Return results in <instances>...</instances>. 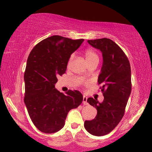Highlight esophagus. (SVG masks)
<instances>
[{
  "label": "esophagus",
  "instance_id": "1",
  "mask_svg": "<svg viewBox=\"0 0 152 152\" xmlns=\"http://www.w3.org/2000/svg\"><path fill=\"white\" fill-rule=\"evenodd\" d=\"M87 99H88V97H87L86 96H85V95L83 96V104H84V105L88 104V102H87Z\"/></svg>",
  "mask_w": 152,
  "mask_h": 152
}]
</instances>
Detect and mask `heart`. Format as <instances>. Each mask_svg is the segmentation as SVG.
<instances>
[{
    "instance_id": "b5f03b06",
    "label": "heart",
    "mask_w": 152,
    "mask_h": 152,
    "mask_svg": "<svg viewBox=\"0 0 152 152\" xmlns=\"http://www.w3.org/2000/svg\"><path fill=\"white\" fill-rule=\"evenodd\" d=\"M84 55L85 59H86V61L88 62V63H90V62L93 61V60L98 59V56H97V53H95L93 49H90V48L86 49V50L84 52ZM72 58H73V56L72 55L70 56L69 61H68V64H70V62L72 61Z\"/></svg>"
}]
</instances>
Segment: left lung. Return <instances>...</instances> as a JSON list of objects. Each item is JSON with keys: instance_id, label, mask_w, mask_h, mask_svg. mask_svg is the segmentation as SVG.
Masks as SVG:
<instances>
[{"instance_id": "8db88e82", "label": "left lung", "mask_w": 152, "mask_h": 152, "mask_svg": "<svg viewBox=\"0 0 152 152\" xmlns=\"http://www.w3.org/2000/svg\"><path fill=\"white\" fill-rule=\"evenodd\" d=\"M88 43L102 53L103 63L97 82L102 84L104 100L99 102L93 97L87 99L97 113L93 120L84 122V127L93 136H104L118 125L124 114L132 91L131 66L122 50L111 39L88 40Z\"/></svg>"}]
</instances>
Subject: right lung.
Returning a JSON list of instances; mask_svg holds the SVG:
<instances>
[{"instance_id": "obj_1", "label": "right lung", "mask_w": 152, "mask_h": 152, "mask_svg": "<svg viewBox=\"0 0 152 152\" xmlns=\"http://www.w3.org/2000/svg\"><path fill=\"white\" fill-rule=\"evenodd\" d=\"M84 41L55 35L39 42L29 55L24 74V102L33 124L41 132H59L68 112L82 102L80 91L70 90L64 95L55 86L58 77L66 72L70 55Z\"/></svg>"}]
</instances>
